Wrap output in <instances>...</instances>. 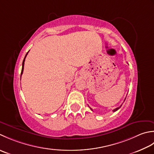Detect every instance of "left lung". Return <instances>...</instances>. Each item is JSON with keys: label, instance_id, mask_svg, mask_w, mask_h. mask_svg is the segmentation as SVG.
I'll list each match as a JSON object with an SVG mask.
<instances>
[{"label": "left lung", "instance_id": "obj_1", "mask_svg": "<svg viewBox=\"0 0 154 154\" xmlns=\"http://www.w3.org/2000/svg\"><path fill=\"white\" fill-rule=\"evenodd\" d=\"M125 100H124V101H125ZM121 106H122V105L120 106V107H118V108H116V109H113V112H116V111H117L118 110V109H120V107H121ZM91 109V108H90ZM91 110H92V109H91Z\"/></svg>", "mask_w": 154, "mask_h": 154}]
</instances>
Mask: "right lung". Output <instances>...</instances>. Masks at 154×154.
Instances as JSON below:
<instances>
[{"label":"right lung","instance_id":"right-lung-1","mask_svg":"<svg viewBox=\"0 0 154 154\" xmlns=\"http://www.w3.org/2000/svg\"><path fill=\"white\" fill-rule=\"evenodd\" d=\"M29 52H28L26 53V56H25V57H24V60H23V68H22V71H21V76H22V74H23V70H24V65L25 58H26V56H27V54H28V53H29Z\"/></svg>","mask_w":154,"mask_h":154}]
</instances>
